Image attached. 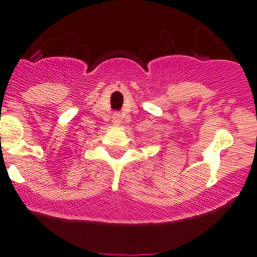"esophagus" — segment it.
Segmentation results:
<instances>
[{
  "label": "esophagus",
  "mask_w": 257,
  "mask_h": 257,
  "mask_svg": "<svg viewBox=\"0 0 257 257\" xmlns=\"http://www.w3.org/2000/svg\"><path fill=\"white\" fill-rule=\"evenodd\" d=\"M112 121H113V123H114V124H119V123H121V114H118V113H116V114H113Z\"/></svg>",
  "instance_id": "obj_1"
}]
</instances>
